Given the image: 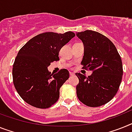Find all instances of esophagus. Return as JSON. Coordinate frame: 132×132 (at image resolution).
<instances>
[{"label": "esophagus", "mask_w": 132, "mask_h": 132, "mask_svg": "<svg viewBox=\"0 0 132 132\" xmlns=\"http://www.w3.org/2000/svg\"><path fill=\"white\" fill-rule=\"evenodd\" d=\"M69 75H70L71 76H73L75 75V73H74L73 72H69Z\"/></svg>", "instance_id": "34e87169"}]
</instances>
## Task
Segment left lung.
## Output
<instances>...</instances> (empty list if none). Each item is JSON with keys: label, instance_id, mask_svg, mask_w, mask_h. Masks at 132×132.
Listing matches in <instances>:
<instances>
[{"label": "left lung", "instance_id": "left-lung-1", "mask_svg": "<svg viewBox=\"0 0 132 132\" xmlns=\"http://www.w3.org/2000/svg\"><path fill=\"white\" fill-rule=\"evenodd\" d=\"M76 36L83 42L84 54L81 64L92 71L91 76L77 73V96L86 106L97 107L109 103L121 82L123 65L117 48L109 39L97 31L86 30Z\"/></svg>", "mask_w": 132, "mask_h": 132}]
</instances>
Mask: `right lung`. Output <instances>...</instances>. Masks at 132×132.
<instances>
[{"instance_id": "1", "label": "right lung", "mask_w": 132, "mask_h": 132, "mask_svg": "<svg viewBox=\"0 0 132 132\" xmlns=\"http://www.w3.org/2000/svg\"><path fill=\"white\" fill-rule=\"evenodd\" d=\"M76 35L45 32L37 35L19 50L13 67L15 88L31 106L47 109L58 101L60 88L69 78L65 69L51 74L48 67L59 60V53Z\"/></svg>"}]
</instances>
